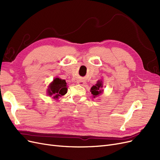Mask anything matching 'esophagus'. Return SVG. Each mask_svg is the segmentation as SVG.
<instances>
[{"mask_svg": "<svg viewBox=\"0 0 160 160\" xmlns=\"http://www.w3.org/2000/svg\"><path fill=\"white\" fill-rule=\"evenodd\" d=\"M79 83L81 85H85V82L84 81H79Z\"/></svg>", "mask_w": 160, "mask_h": 160, "instance_id": "1", "label": "esophagus"}]
</instances>
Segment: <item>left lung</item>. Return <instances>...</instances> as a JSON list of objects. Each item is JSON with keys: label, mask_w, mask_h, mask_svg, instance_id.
<instances>
[{"label": "left lung", "mask_w": 160, "mask_h": 160, "mask_svg": "<svg viewBox=\"0 0 160 160\" xmlns=\"http://www.w3.org/2000/svg\"><path fill=\"white\" fill-rule=\"evenodd\" d=\"M103 83L102 81H98L97 82V83L95 84V85H93L92 88H91V94L93 95V98H97V97L99 96L100 94H101L103 93Z\"/></svg>", "instance_id": "1"}]
</instances>
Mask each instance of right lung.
Returning <instances> with one entry per match:
<instances>
[{
	"instance_id": "1",
	"label": "right lung",
	"mask_w": 160,
	"mask_h": 160,
	"mask_svg": "<svg viewBox=\"0 0 160 160\" xmlns=\"http://www.w3.org/2000/svg\"><path fill=\"white\" fill-rule=\"evenodd\" d=\"M67 92V86L65 80L57 77L49 85L47 89V95L54 99H58L59 97L65 95Z\"/></svg>"
}]
</instances>
